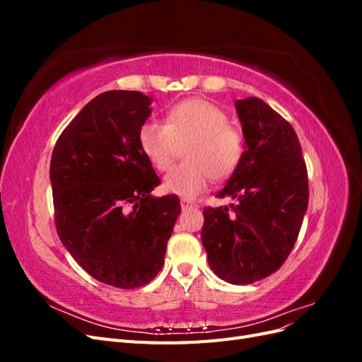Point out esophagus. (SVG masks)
<instances>
[{"mask_svg": "<svg viewBox=\"0 0 362 362\" xmlns=\"http://www.w3.org/2000/svg\"><path fill=\"white\" fill-rule=\"evenodd\" d=\"M194 202L189 201V199H181V208L182 210H189V208H193Z\"/></svg>", "mask_w": 362, "mask_h": 362, "instance_id": "obj_1", "label": "esophagus"}]
</instances>
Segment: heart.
<instances>
[{
    "mask_svg": "<svg viewBox=\"0 0 362 362\" xmlns=\"http://www.w3.org/2000/svg\"><path fill=\"white\" fill-rule=\"evenodd\" d=\"M184 164L164 178V192L181 198H194L208 182L223 181L238 168L245 151V137L228 124V115L205 100H185L175 104L166 124L146 120L139 129V145L156 169L168 170L181 146Z\"/></svg>",
    "mask_w": 362,
    "mask_h": 362,
    "instance_id": "obj_1",
    "label": "heart"
}]
</instances>
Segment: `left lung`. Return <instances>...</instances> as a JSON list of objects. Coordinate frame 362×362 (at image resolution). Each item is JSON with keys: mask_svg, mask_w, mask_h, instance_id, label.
Instances as JSON below:
<instances>
[{"mask_svg": "<svg viewBox=\"0 0 362 362\" xmlns=\"http://www.w3.org/2000/svg\"><path fill=\"white\" fill-rule=\"evenodd\" d=\"M246 151L217 198L204 210L202 245L216 275L235 286L275 273L298 240L308 208V172L293 127L259 98L235 103Z\"/></svg>", "mask_w": 362, "mask_h": 362, "instance_id": "left-lung-1", "label": "left lung"}]
</instances>
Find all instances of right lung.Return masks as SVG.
Listing matches in <instances>:
<instances>
[{
	"label": "right lung",
	"mask_w": 362,
	"mask_h": 362,
	"mask_svg": "<svg viewBox=\"0 0 362 362\" xmlns=\"http://www.w3.org/2000/svg\"><path fill=\"white\" fill-rule=\"evenodd\" d=\"M152 98L108 90L62 131L49 178L56 229L96 281L137 288L157 276L181 213L177 194L154 198L158 175L139 145Z\"/></svg>",
	"instance_id": "1"
}]
</instances>
